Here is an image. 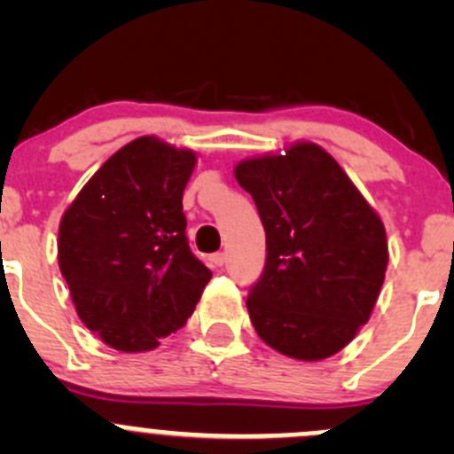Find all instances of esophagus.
I'll list each match as a JSON object with an SVG mask.
<instances>
[{
    "label": "esophagus",
    "instance_id": "34e87169",
    "mask_svg": "<svg viewBox=\"0 0 454 454\" xmlns=\"http://www.w3.org/2000/svg\"><path fill=\"white\" fill-rule=\"evenodd\" d=\"M210 263H213L215 268H222V265L226 263V253H215V254H210Z\"/></svg>",
    "mask_w": 454,
    "mask_h": 454
}]
</instances>
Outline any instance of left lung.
I'll list each match as a JSON object with an SVG mask.
<instances>
[{
	"label": "left lung",
	"instance_id": "left-lung-1",
	"mask_svg": "<svg viewBox=\"0 0 454 454\" xmlns=\"http://www.w3.org/2000/svg\"><path fill=\"white\" fill-rule=\"evenodd\" d=\"M235 177L265 231V268L246 301L256 333L305 363L338 354L369 320L384 283L382 219L314 142L241 160Z\"/></svg>",
	"mask_w": 454,
	"mask_h": 454
}]
</instances>
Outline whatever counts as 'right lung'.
Listing matches in <instances>:
<instances>
[{
	"mask_svg": "<svg viewBox=\"0 0 454 454\" xmlns=\"http://www.w3.org/2000/svg\"><path fill=\"white\" fill-rule=\"evenodd\" d=\"M198 155L155 136L118 149L67 206L59 268L85 327L125 354L184 327L213 272L191 253L182 195Z\"/></svg>",
	"mask_w": 454,
	"mask_h": 454,
	"instance_id": "right-lung-1",
	"label": "right lung"
}]
</instances>
